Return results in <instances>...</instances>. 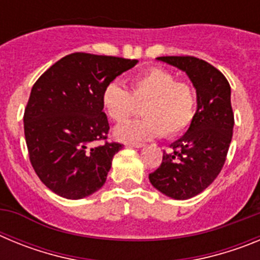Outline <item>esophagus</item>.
Instances as JSON below:
<instances>
[{
    "label": "esophagus",
    "mask_w": 260,
    "mask_h": 260,
    "mask_svg": "<svg viewBox=\"0 0 260 260\" xmlns=\"http://www.w3.org/2000/svg\"><path fill=\"white\" fill-rule=\"evenodd\" d=\"M126 146L134 147V148H143V147L146 146V144H144V143H139V142H127V143H126Z\"/></svg>",
    "instance_id": "obj_1"
}]
</instances>
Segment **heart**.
<instances>
[{
    "mask_svg": "<svg viewBox=\"0 0 260 260\" xmlns=\"http://www.w3.org/2000/svg\"><path fill=\"white\" fill-rule=\"evenodd\" d=\"M144 104L142 119L117 126L114 135L123 142L153 139L165 134L173 138L186 132L197 112V93L189 83L162 68H150L130 80V92L110 82L102 92L104 113L113 122H123Z\"/></svg>",
    "mask_w": 260,
    "mask_h": 260,
    "instance_id": "heart-1",
    "label": "heart"
}]
</instances>
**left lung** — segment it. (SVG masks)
I'll use <instances>...</instances> for the list:
<instances>
[{"label": "left lung", "instance_id": "8db88e82", "mask_svg": "<svg viewBox=\"0 0 260 260\" xmlns=\"http://www.w3.org/2000/svg\"><path fill=\"white\" fill-rule=\"evenodd\" d=\"M185 71L197 91V112L189 130L162 153L161 165L148 176L155 189L185 201L206 190L221 172L233 135L231 86L221 71L191 56L157 57Z\"/></svg>", "mask_w": 260, "mask_h": 260}]
</instances>
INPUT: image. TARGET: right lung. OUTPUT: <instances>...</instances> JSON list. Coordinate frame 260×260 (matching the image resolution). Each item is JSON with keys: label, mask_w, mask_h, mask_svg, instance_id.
I'll return each instance as SVG.
<instances>
[{"label": "right lung", "mask_w": 260, "mask_h": 260, "mask_svg": "<svg viewBox=\"0 0 260 260\" xmlns=\"http://www.w3.org/2000/svg\"><path fill=\"white\" fill-rule=\"evenodd\" d=\"M137 59L71 53L41 75L24 110L29 161L41 182L66 199H82L107 181L113 156L122 144L108 143L102 92L134 68Z\"/></svg>", "instance_id": "obj_1"}]
</instances>
